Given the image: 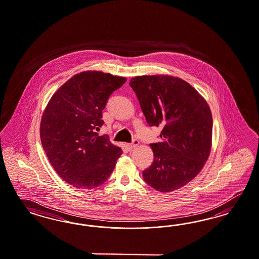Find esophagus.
I'll return each instance as SVG.
<instances>
[{
    "instance_id": "1",
    "label": "esophagus",
    "mask_w": 259,
    "mask_h": 259,
    "mask_svg": "<svg viewBox=\"0 0 259 259\" xmlns=\"http://www.w3.org/2000/svg\"><path fill=\"white\" fill-rule=\"evenodd\" d=\"M138 144H139V141H138L137 139H134L132 143L127 144V145H126V147H127V149L131 151V150H133L134 148H135L136 146H138Z\"/></svg>"
}]
</instances>
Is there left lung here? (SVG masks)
Here are the masks:
<instances>
[{"label": "left lung", "instance_id": "8db88e82", "mask_svg": "<svg viewBox=\"0 0 259 259\" xmlns=\"http://www.w3.org/2000/svg\"><path fill=\"white\" fill-rule=\"evenodd\" d=\"M150 126H161V142L151 144L152 165L144 181L157 191L171 192L192 181L207 160L212 115L205 100L182 78L140 76L130 81Z\"/></svg>", "mask_w": 259, "mask_h": 259}]
</instances>
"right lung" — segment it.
I'll return each instance as SVG.
<instances>
[{
  "label": "right lung",
  "mask_w": 259,
  "mask_h": 259,
  "mask_svg": "<svg viewBox=\"0 0 259 259\" xmlns=\"http://www.w3.org/2000/svg\"><path fill=\"white\" fill-rule=\"evenodd\" d=\"M125 77L99 71L75 75L52 97L42 116L40 137L49 161L59 177L81 189L105 183L123 153L107 135L103 110Z\"/></svg>",
  "instance_id": "right-lung-1"
}]
</instances>
